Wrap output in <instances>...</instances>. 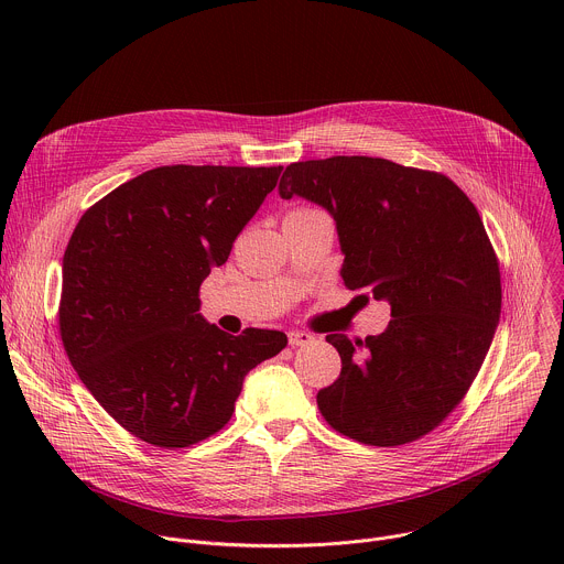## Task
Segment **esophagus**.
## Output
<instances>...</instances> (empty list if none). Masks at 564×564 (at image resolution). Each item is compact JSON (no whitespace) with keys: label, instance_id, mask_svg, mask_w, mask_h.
I'll use <instances>...</instances> for the list:
<instances>
[{"label":"esophagus","instance_id":"obj_1","mask_svg":"<svg viewBox=\"0 0 564 564\" xmlns=\"http://www.w3.org/2000/svg\"><path fill=\"white\" fill-rule=\"evenodd\" d=\"M288 341H290V346L294 348V346H307V344H312L314 337H312L310 333H305V330H292V333H288Z\"/></svg>","mask_w":564,"mask_h":564}]
</instances>
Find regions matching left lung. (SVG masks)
I'll return each mask as SVG.
<instances>
[{
  "label": "left lung",
  "instance_id": "1",
  "mask_svg": "<svg viewBox=\"0 0 564 564\" xmlns=\"http://www.w3.org/2000/svg\"><path fill=\"white\" fill-rule=\"evenodd\" d=\"M279 194L328 209L346 288L390 303L381 335L326 337L341 375L318 390L321 415L370 446L431 433L464 399L500 321V263L475 205L444 174L368 155L292 163Z\"/></svg>",
  "mask_w": 564,
  "mask_h": 564
}]
</instances>
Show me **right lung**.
<instances>
[{
    "label": "right lung",
    "instance_id": "obj_1",
    "mask_svg": "<svg viewBox=\"0 0 564 564\" xmlns=\"http://www.w3.org/2000/svg\"><path fill=\"white\" fill-rule=\"evenodd\" d=\"M281 170L155 167L75 225L62 261V344L98 404L138 440L176 451L218 433L246 375L288 346L279 330L231 337L198 312L200 283Z\"/></svg>",
    "mask_w": 564,
    "mask_h": 564
}]
</instances>
